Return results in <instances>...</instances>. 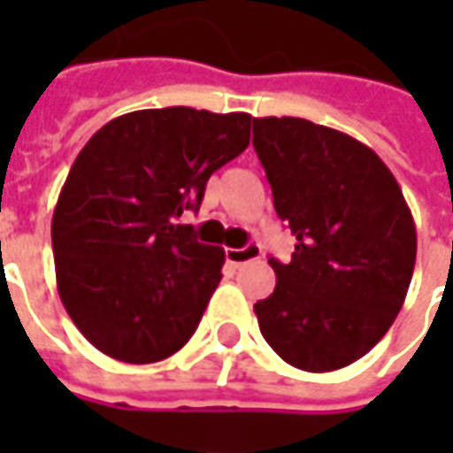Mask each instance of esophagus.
<instances>
[{
	"instance_id": "1",
	"label": "esophagus",
	"mask_w": 453,
	"mask_h": 453,
	"mask_svg": "<svg viewBox=\"0 0 453 453\" xmlns=\"http://www.w3.org/2000/svg\"><path fill=\"white\" fill-rule=\"evenodd\" d=\"M259 257H262L259 244H247V247H242V250H226V262L234 265V267H242V265L254 262V259H259Z\"/></svg>"
}]
</instances>
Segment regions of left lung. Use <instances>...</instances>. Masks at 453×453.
I'll use <instances>...</instances> for the list:
<instances>
[{"label": "left lung", "mask_w": 453, "mask_h": 453, "mask_svg": "<svg viewBox=\"0 0 453 453\" xmlns=\"http://www.w3.org/2000/svg\"><path fill=\"white\" fill-rule=\"evenodd\" d=\"M254 150L277 217L297 239L277 285L254 304L285 363L327 373L363 357L401 312L416 265V224L373 149L304 118H254Z\"/></svg>", "instance_id": "left-lung-1"}]
</instances>
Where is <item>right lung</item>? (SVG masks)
I'll return each instance as SVG.
<instances>
[{
	"label": "right lung",
	"instance_id": "1",
	"mask_svg": "<svg viewBox=\"0 0 453 453\" xmlns=\"http://www.w3.org/2000/svg\"><path fill=\"white\" fill-rule=\"evenodd\" d=\"M250 113L153 108L85 143L52 214L58 292L100 353L156 363L181 350L211 300L224 250L176 224L209 176L250 146Z\"/></svg>",
	"mask_w": 453,
	"mask_h": 453
}]
</instances>
